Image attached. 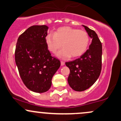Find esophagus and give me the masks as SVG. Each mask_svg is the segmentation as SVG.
Instances as JSON below:
<instances>
[{
	"instance_id": "34e87169",
	"label": "esophagus",
	"mask_w": 121,
	"mask_h": 121,
	"mask_svg": "<svg viewBox=\"0 0 121 121\" xmlns=\"http://www.w3.org/2000/svg\"><path fill=\"white\" fill-rule=\"evenodd\" d=\"M64 64H65V62L63 61H61V65L63 66V65H64Z\"/></svg>"
}]
</instances>
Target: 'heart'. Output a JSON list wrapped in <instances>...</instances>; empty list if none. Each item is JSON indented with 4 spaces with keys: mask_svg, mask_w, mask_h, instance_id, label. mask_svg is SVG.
<instances>
[{
    "mask_svg": "<svg viewBox=\"0 0 121 121\" xmlns=\"http://www.w3.org/2000/svg\"><path fill=\"white\" fill-rule=\"evenodd\" d=\"M48 49L52 53H56L63 48L57 56L61 58H77L85 53L90 43L88 34L83 30L63 26L58 28L54 34H49L46 37Z\"/></svg>",
    "mask_w": 121,
    "mask_h": 121,
    "instance_id": "b5f03b06",
    "label": "heart"
}]
</instances>
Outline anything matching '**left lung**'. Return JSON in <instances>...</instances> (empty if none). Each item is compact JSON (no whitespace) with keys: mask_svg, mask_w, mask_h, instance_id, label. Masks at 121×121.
<instances>
[{"mask_svg":"<svg viewBox=\"0 0 121 121\" xmlns=\"http://www.w3.org/2000/svg\"><path fill=\"white\" fill-rule=\"evenodd\" d=\"M92 42L86 52L78 59L66 62L70 69L68 82L72 89L82 91L89 88L100 76L102 66V44L96 32L83 25Z\"/></svg>","mask_w":121,"mask_h":121,"instance_id":"1","label":"left lung"}]
</instances>
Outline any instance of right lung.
<instances>
[{
  "label": "right lung",
  "mask_w": 121,
  "mask_h": 121,
  "mask_svg": "<svg viewBox=\"0 0 121 121\" xmlns=\"http://www.w3.org/2000/svg\"><path fill=\"white\" fill-rule=\"evenodd\" d=\"M46 25H33L20 35L15 60L21 79L27 88L36 93L50 88L52 79L61 62L48 49Z\"/></svg>",
  "instance_id": "1"
}]
</instances>
